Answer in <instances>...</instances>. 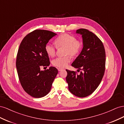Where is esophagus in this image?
<instances>
[{"label":"esophagus","mask_w":124,"mask_h":124,"mask_svg":"<svg viewBox=\"0 0 124 124\" xmlns=\"http://www.w3.org/2000/svg\"><path fill=\"white\" fill-rule=\"evenodd\" d=\"M58 71H61V70H63V69H62V68H58Z\"/></svg>","instance_id":"1"}]
</instances>
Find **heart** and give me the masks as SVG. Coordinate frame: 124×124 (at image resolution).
I'll use <instances>...</instances> for the list:
<instances>
[{
    "label": "heart",
    "instance_id": "b5f03b06",
    "mask_svg": "<svg viewBox=\"0 0 124 124\" xmlns=\"http://www.w3.org/2000/svg\"><path fill=\"white\" fill-rule=\"evenodd\" d=\"M55 43L57 47H65V54H70L72 56H75L78 54L83 46L82 42L76 40V38L73 35L67 34H63L58 37L55 39ZM45 49L49 56H54L56 51V47L54 46L47 43L45 46ZM71 58L69 55L59 57L53 60L52 64L60 68H63L67 66Z\"/></svg>",
    "mask_w": 124,
    "mask_h": 124
}]
</instances>
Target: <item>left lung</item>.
I'll list each match as a JSON object with an SVG mask.
<instances>
[{"label": "left lung", "instance_id": "8db88e82", "mask_svg": "<svg viewBox=\"0 0 124 124\" xmlns=\"http://www.w3.org/2000/svg\"><path fill=\"white\" fill-rule=\"evenodd\" d=\"M76 33L82 35L83 47L72 66L79 74L66 70V77L70 91L75 96L86 97L93 93L103 77L105 66V52L102 42L89 30L80 29Z\"/></svg>", "mask_w": 124, "mask_h": 124}]
</instances>
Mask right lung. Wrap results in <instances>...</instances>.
I'll return each mask as SVG.
<instances>
[{
  "mask_svg": "<svg viewBox=\"0 0 124 124\" xmlns=\"http://www.w3.org/2000/svg\"><path fill=\"white\" fill-rule=\"evenodd\" d=\"M56 35L51 31L36 30L27 34L21 42L17 52L16 68L21 86L31 96L39 98L50 92L58 73L54 67L41 70L50 65L45 46Z\"/></svg>",
  "mask_w": 124,
  "mask_h": 124,
  "instance_id": "right-lung-1",
  "label": "right lung"
}]
</instances>
